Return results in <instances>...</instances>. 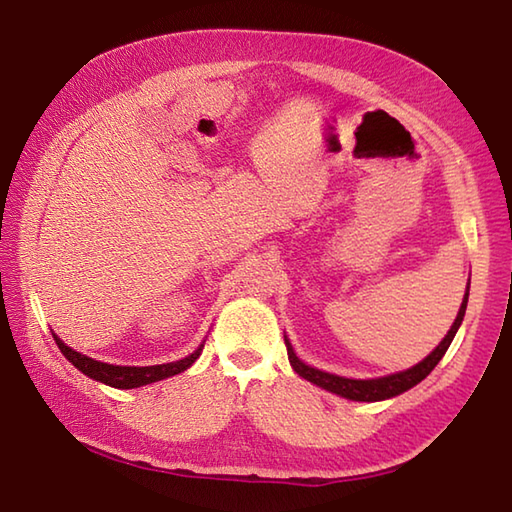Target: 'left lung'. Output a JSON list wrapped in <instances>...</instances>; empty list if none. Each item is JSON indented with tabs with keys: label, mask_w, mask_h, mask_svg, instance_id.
Listing matches in <instances>:
<instances>
[{
	"label": "left lung",
	"mask_w": 512,
	"mask_h": 512,
	"mask_svg": "<svg viewBox=\"0 0 512 512\" xmlns=\"http://www.w3.org/2000/svg\"><path fill=\"white\" fill-rule=\"evenodd\" d=\"M466 304H468V290L464 295L462 306H459L457 319L448 330V335L442 339V342H439V346L426 359H422V362L415 364L413 368L402 370V373L379 377V379H346V377H339V375H330V373H324V370L306 366L302 359H297L293 346H290L288 339H286L288 362H290V366H293V370L299 377H304V379H308V382L322 386L324 390H330V393L342 395L346 399H353V402H382V399L406 393L408 388L417 386L419 382H422V379H426L430 375V370H433L439 364V359L446 355V350H448L450 342H453L457 328L462 326Z\"/></svg>",
	"instance_id": "8db88e82"
}]
</instances>
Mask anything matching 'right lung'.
<instances>
[{
	"label": "right lung",
	"mask_w": 512,
	"mask_h": 512,
	"mask_svg": "<svg viewBox=\"0 0 512 512\" xmlns=\"http://www.w3.org/2000/svg\"><path fill=\"white\" fill-rule=\"evenodd\" d=\"M53 337H55V344L59 346V350L64 353V357L77 370H82V373L88 375L90 379H97V382L108 384L113 388H139V386L159 382V379L179 375V373H184L186 368L193 366L195 359L202 355V346H199L195 353H190L188 357L179 359V362L159 364V366H113V364L97 362V359H90L82 353H77V350L68 348L57 335H53Z\"/></svg>",
	"instance_id": "1"
}]
</instances>
